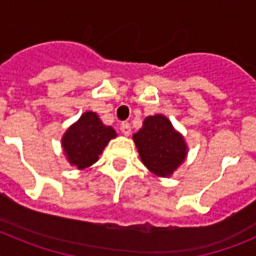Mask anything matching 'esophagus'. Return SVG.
Segmentation results:
<instances>
[{
    "mask_svg": "<svg viewBox=\"0 0 256 256\" xmlns=\"http://www.w3.org/2000/svg\"><path fill=\"white\" fill-rule=\"evenodd\" d=\"M119 130H120V132L123 133V134H130V124L126 123V122H123V123L120 124V126H119Z\"/></svg>",
    "mask_w": 256,
    "mask_h": 256,
    "instance_id": "esophagus-1",
    "label": "esophagus"
}]
</instances>
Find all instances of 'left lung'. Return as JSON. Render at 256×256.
I'll use <instances>...</instances> for the list:
<instances>
[{
    "label": "left lung",
    "mask_w": 256,
    "mask_h": 256,
    "mask_svg": "<svg viewBox=\"0 0 256 256\" xmlns=\"http://www.w3.org/2000/svg\"><path fill=\"white\" fill-rule=\"evenodd\" d=\"M133 140L142 162L160 177L170 176L187 154L183 137L162 115L146 118L142 130L134 133Z\"/></svg>",
    "instance_id": "obj_1"
}]
</instances>
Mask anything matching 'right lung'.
<instances>
[{
  "mask_svg": "<svg viewBox=\"0 0 256 256\" xmlns=\"http://www.w3.org/2000/svg\"><path fill=\"white\" fill-rule=\"evenodd\" d=\"M114 137L116 133L112 126L102 124L96 112H87L66 130L62 148L70 164L84 169L98 160V155Z\"/></svg>",
  "mask_w": 256,
  "mask_h": 256,
  "instance_id": "add662e5",
  "label": "right lung"
}]
</instances>
